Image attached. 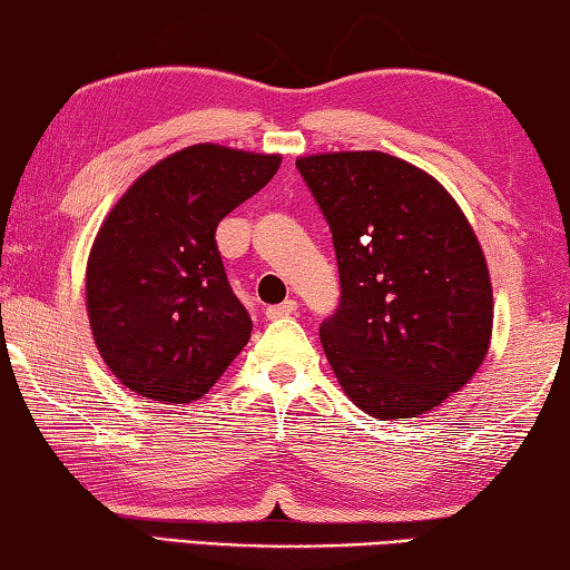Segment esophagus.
Returning <instances> with one entry per match:
<instances>
[{
	"instance_id": "34e87169",
	"label": "esophagus",
	"mask_w": 570,
	"mask_h": 570,
	"mask_svg": "<svg viewBox=\"0 0 570 570\" xmlns=\"http://www.w3.org/2000/svg\"><path fill=\"white\" fill-rule=\"evenodd\" d=\"M296 302L294 298H286L282 304H274V306H266V320H284V316H292L296 312Z\"/></svg>"
}]
</instances>
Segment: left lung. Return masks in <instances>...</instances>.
Returning <instances> with one entry per match:
<instances>
[{
  "instance_id": "8db88e82",
  "label": "left lung",
  "mask_w": 570,
  "mask_h": 570,
  "mask_svg": "<svg viewBox=\"0 0 570 570\" xmlns=\"http://www.w3.org/2000/svg\"><path fill=\"white\" fill-rule=\"evenodd\" d=\"M340 266V306L320 326L326 360L370 417H417L478 372L493 288L450 193L387 153L298 158Z\"/></svg>"
}]
</instances>
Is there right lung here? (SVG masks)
Wrapping results in <instances>:
<instances>
[{
    "mask_svg": "<svg viewBox=\"0 0 570 570\" xmlns=\"http://www.w3.org/2000/svg\"><path fill=\"white\" fill-rule=\"evenodd\" d=\"M282 156L190 146L132 183L105 218L88 262V314L105 364L125 387L186 404L214 387L250 340L216 228L262 190Z\"/></svg>",
    "mask_w": 570,
    "mask_h": 570,
    "instance_id": "add662e5",
    "label": "right lung"
}]
</instances>
